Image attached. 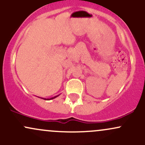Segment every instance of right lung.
Returning <instances> with one entry per match:
<instances>
[{
	"mask_svg": "<svg viewBox=\"0 0 145 145\" xmlns=\"http://www.w3.org/2000/svg\"><path fill=\"white\" fill-rule=\"evenodd\" d=\"M56 97H58V95H57V96H55V97H52V98H50V99H54V98Z\"/></svg>",
	"mask_w": 145,
	"mask_h": 145,
	"instance_id": "obj_1",
	"label": "right lung"
}]
</instances>
